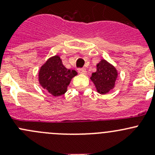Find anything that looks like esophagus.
I'll return each instance as SVG.
<instances>
[{"label":"esophagus","mask_w":155,"mask_h":155,"mask_svg":"<svg viewBox=\"0 0 155 155\" xmlns=\"http://www.w3.org/2000/svg\"><path fill=\"white\" fill-rule=\"evenodd\" d=\"M78 72H79V73H81V74H86L87 73L86 70H85V69H79V70H78Z\"/></svg>","instance_id":"esophagus-1"}]
</instances>
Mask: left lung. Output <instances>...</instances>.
<instances>
[{
  "label": "left lung",
  "mask_w": 155,
  "mask_h": 155,
  "mask_svg": "<svg viewBox=\"0 0 155 155\" xmlns=\"http://www.w3.org/2000/svg\"><path fill=\"white\" fill-rule=\"evenodd\" d=\"M118 76L117 69L107 60L101 59L97 64V71L92 73L90 79L98 93L106 94L115 87Z\"/></svg>",
  "instance_id": "obj_1"
}]
</instances>
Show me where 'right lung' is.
<instances>
[{"instance_id": "obj_1", "label": "right lung", "mask_w": 155, "mask_h": 155, "mask_svg": "<svg viewBox=\"0 0 155 155\" xmlns=\"http://www.w3.org/2000/svg\"><path fill=\"white\" fill-rule=\"evenodd\" d=\"M77 74L76 70L65 68L60 56L56 54L50 57L40 67L38 82L52 96L59 97L66 93L71 79Z\"/></svg>"}]
</instances>
